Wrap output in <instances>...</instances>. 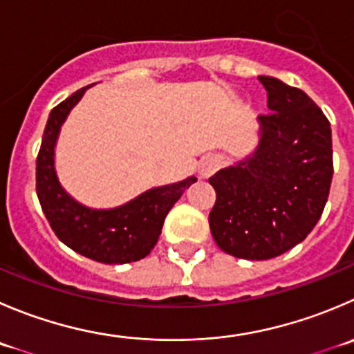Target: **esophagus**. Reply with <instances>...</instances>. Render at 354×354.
<instances>
[{
    "label": "esophagus",
    "instance_id": "1",
    "mask_svg": "<svg viewBox=\"0 0 354 354\" xmlns=\"http://www.w3.org/2000/svg\"><path fill=\"white\" fill-rule=\"evenodd\" d=\"M221 157L218 156H207L204 157V159L201 160V164H198V169H201V174L204 178H209L212 173H214L216 169H218L219 166H221Z\"/></svg>",
    "mask_w": 354,
    "mask_h": 354
}]
</instances>
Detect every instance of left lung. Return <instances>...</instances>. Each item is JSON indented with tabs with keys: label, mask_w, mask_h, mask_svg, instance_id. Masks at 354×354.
<instances>
[{
	"label": "left lung",
	"mask_w": 354,
	"mask_h": 354,
	"mask_svg": "<svg viewBox=\"0 0 354 354\" xmlns=\"http://www.w3.org/2000/svg\"><path fill=\"white\" fill-rule=\"evenodd\" d=\"M268 109L256 152L209 178V226L226 254L272 259L303 242L327 204L334 162L330 122L299 88L261 75Z\"/></svg>",
	"instance_id": "left-lung-1"
}]
</instances>
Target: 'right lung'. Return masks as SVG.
<instances>
[{
    "label": "right lung",
    "instance_id": "1",
    "mask_svg": "<svg viewBox=\"0 0 354 354\" xmlns=\"http://www.w3.org/2000/svg\"><path fill=\"white\" fill-rule=\"evenodd\" d=\"M84 86L50 112L36 159V192L55 235L77 254L105 264L143 259L157 243L164 219L197 178L152 188L121 207L97 211L77 204L65 194L55 174L53 152L58 131L71 109L81 100Z\"/></svg>",
    "mask_w": 354,
    "mask_h": 354
}]
</instances>
